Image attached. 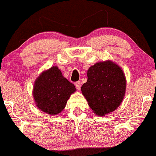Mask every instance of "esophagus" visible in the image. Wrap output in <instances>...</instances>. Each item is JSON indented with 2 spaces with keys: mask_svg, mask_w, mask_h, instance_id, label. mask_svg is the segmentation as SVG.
I'll return each mask as SVG.
<instances>
[{
  "mask_svg": "<svg viewBox=\"0 0 156 156\" xmlns=\"http://www.w3.org/2000/svg\"><path fill=\"white\" fill-rule=\"evenodd\" d=\"M75 86H76L77 89H78V90L80 89V83L79 81L76 82V83H75Z\"/></svg>",
  "mask_w": 156,
  "mask_h": 156,
  "instance_id": "34e87169",
  "label": "esophagus"
}]
</instances>
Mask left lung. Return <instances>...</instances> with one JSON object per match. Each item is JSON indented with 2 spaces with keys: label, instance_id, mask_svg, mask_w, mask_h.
Returning a JSON list of instances; mask_svg holds the SVG:
<instances>
[{
  "label": "left lung",
  "instance_id": "left-lung-1",
  "mask_svg": "<svg viewBox=\"0 0 156 156\" xmlns=\"http://www.w3.org/2000/svg\"><path fill=\"white\" fill-rule=\"evenodd\" d=\"M87 78L81 92L94 114L104 116L119 106L126 89L120 67L112 61L98 62L89 68Z\"/></svg>",
  "mask_w": 156,
  "mask_h": 156
}]
</instances>
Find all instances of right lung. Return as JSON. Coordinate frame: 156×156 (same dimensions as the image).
<instances>
[{
	"label": "right lung",
	"mask_w": 156,
	"mask_h": 156,
	"mask_svg": "<svg viewBox=\"0 0 156 156\" xmlns=\"http://www.w3.org/2000/svg\"><path fill=\"white\" fill-rule=\"evenodd\" d=\"M76 91L74 84L62 76L56 66L39 75L34 82L33 96L37 106L51 115L60 114Z\"/></svg>",
	"instance_id": "1"
}]
</instances>
